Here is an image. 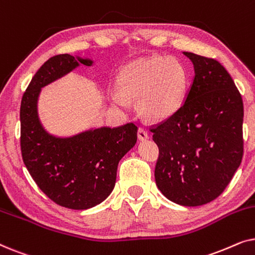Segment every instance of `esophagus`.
Segmentation results:
<instances>
[{
	"instance_id": "esophagus-1",
	"label": "esophagus",
	"mask_w": 255,
	"mask_h": 255,
	"mask_svg": "<svg viewBox=\"0 0 255 255\" xmlns=\"http://www.w3.org/2000/svg\"><path fill=\"white\" fill-rule=\"evenodd\" d=\"M138 138H139V140H141V141L147 140V139H148L147 132H146L142 128H138Z\"/></svg>"
}]
</instances>
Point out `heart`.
I'll list each match as a JSON object with an SVG mask.
<instances>
[{
  "instance_id": "heart-1",
  "label": "heart",
  "mask_w": 255,
  "mask_h": 255,
  "mask_svg": "<svg viewBox=\"0 0 255 255\" xmlns=\"http://www.w3.org/2000/svg\"><path fill=\"white\" fill-rule=\"evenodd\" d=\"M117 87L110 94L115 106L128 109L139 99L141 114L151 120H163L179 110L187 89V72L173 57L152 55L125 66L118 74Z\"/></svg>"
}]
</instances>
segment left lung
Wrapping results in <instances>:
<instances>
[{"instance_id": "1", "label": "left lung", "mask_w": 255, "mask_h": 255, "mask_svg": "<svg viewBox=\"0 0 255 255\" xmlns=\"http://www.w3.org/2000/svg\"><path fill=\"white\" fill-rule=\"evenodd\" d=\"M183 54L193 62L195 76L180 109L152 128L159 146L154 176L169 201L198 207L217 198L240 166L244 104L217 60Z\"/></svg>"}]
</instances>
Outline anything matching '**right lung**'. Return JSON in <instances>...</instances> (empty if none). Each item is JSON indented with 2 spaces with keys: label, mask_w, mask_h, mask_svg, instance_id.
<instances>
[{
  "label": "right lung",
  "mask_w": 255,
  "mask_h": 255,
  "mask_svg": "<svg viewBox=\"0 0 255 255\" xmlns=\"http://www.w3.org/2000/svg\"><path fill=\"white\" fill-rule=\"evenodd\" d=\"M88 58L59 54L38 69L20 103V149L23 161L39 189L61 207L85 210L109 196L116 183L120 160L137 142L138 128L101 127L71 137L45 130L38 115L41 88L67 75Z\"/></svg>",
  "instance_id": "right-lung-1"
}]
</instances>
